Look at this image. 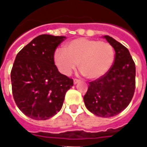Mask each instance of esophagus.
Instances as JSON below:
<instances>
[{
  "instance_id": "1",
  "label": "esophagus",
  "mask_w": 147,
  "mask_h": 147,
  "mask_svg": "<svg viewBox=\"0 0 147 147\" xmlns=\"http://www.w3.org/2000/svg\"><path fill=\"white\" fill-rule=\"evenodd\" d=\"M80 81V80H77V79H74V80H73V82H74V84H78Z\"/></svg>"
}]
</instances>
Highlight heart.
I'll list each match as a JSON object with an SVG mask.
<instances>
[{
  "label": "heart",
  "instance_id": "b5f03b06",
  "mask_svg": "<svg viewBox=\"0 0 147 147\" xmlns=\"http://www.w3.org/2000/svg\"><path fill=\"white\" fill-rule=\"evenodd\" d=\"M115 60V50L108 42L86 38L76 39L63 49H57L53 61L59 71L70 76L76 66L81 73L90 80L98 79L111 67Z\"/></svg>",
  "mask_w": 147,
  "mask_h": 147
}]
</instances>
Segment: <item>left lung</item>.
<instances>
[{
  "label": "left lung",
  "instance_id": "1",
  "mask_svg": "<svg viewBox=\"0 0 147 147\" xmlns=\"http://www.w3.org/2000/svg\"><path fill=\"white\" fill-rule=\"evenodd\" d=\"M103 38L114 48V64L102 77L89 82L84 102L93 114L109 118L130 103L135 91L136 67L128 49L109 36Z\"/></svg>",
  "mask_w": 147,
  "mask_h": 147
}]
</instances>
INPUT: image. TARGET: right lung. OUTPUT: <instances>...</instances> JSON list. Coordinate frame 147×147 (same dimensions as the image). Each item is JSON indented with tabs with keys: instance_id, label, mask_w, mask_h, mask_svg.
I'll list each match as a JSON object with an SVG mask.
<instances>
[{
	"instance_id": "add662e5",
	"label": "right lung",
	"mask_w": 147,
	"mask_h": 147,
	"mask_svg": "<svg viewBox=\"0 0 147 147\" xmlns=\"http://www.w3.org/2000/svg\"><path fill=\"white\" fill-rule=\"evenodd\" d=\"M66 36L40 35L17 54L11 70L15 103L27 116L36 120L51 118L61 110L73 80L58 71L53 53Z\"/></svg>"
}]
</instances>
